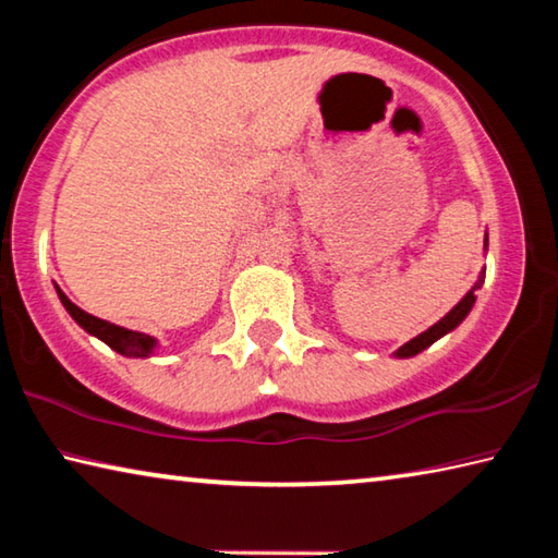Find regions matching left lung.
Wrapping results in <instances>:
<instances>
[{
    "label": "left lung",
    "instance_id": "left-lung-1",
    "mask_svg": "<svg viewBox=\"0 0 558 558\" xmlns=\"http://www.w3.org/2000/svg\"><path fill=\"white\" fill-rule=\"evenodd\" d=\"M480 288V282L475 288H472L465 298H462L456 307L450 310V313L442 317V319H438L436 325H433L430 329H426V332H421L418 337H413L411 342H405L399 352H396V356H413V354H418V352H423V349L426 347H430L433 342H436V339H440L442 335H448L450 329H456L462 319L468 317V313L472 310V305H475V290Z\"/></svg>",
    "mask_w": 558,
    "mask_h": 558
}]
</instances>
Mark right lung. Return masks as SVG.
<instances>
[{
	"mask_svg": "<svg viewBox=\"0 0 558 558\" xmlns=\"http://www.w3.org/2000/svg\"><path fill=\"white\" fill-rule=\"evenodd\" d=\"M56 290H59V288H56ZM59 298H61L63 307L69 310V315L75 319V323H78L83 329H86V332L102 339V342L116 349V352L125 354V356H147L149 352H153L155 339L149 337V335L132 332V329L118 327V325H112V323H106V319L88 315L86 310H81L78 305H73V302L65 298L61 290H59Z\"/></svg>",
	"mask_w": 558,
	"mask_h": 558,
	"instance_id": "obj_1",
	"label": "right lung"
}]
</instances>
